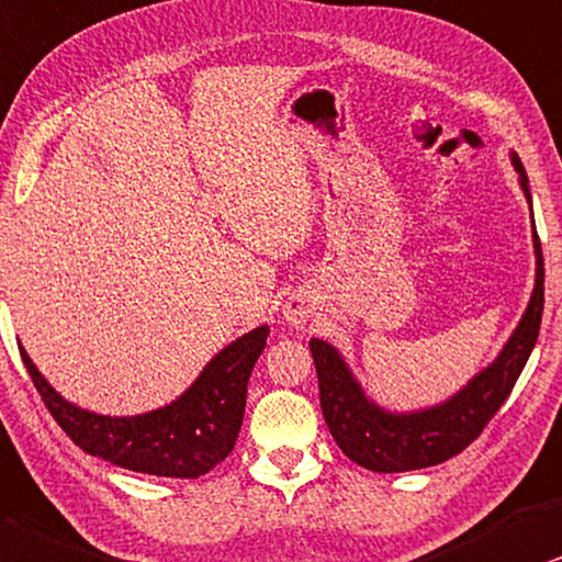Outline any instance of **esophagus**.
<instances>
[{"instance_id":"34e87169","label":"esophagus","mask_w":562,"mask_h":562,"mask_svg":"<svg viewBox=\"0 0 562 562\" xmlns=\"http://www.w3.org/2000/svg\"><path fill=\"white\" fill-rule=\"evenodd\" d=\"M308 314H311V305L305 303V301H297V297L285 305V318L293 326L305 324V318H308Z\"/></svg>"}]
</instances>
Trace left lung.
Returning <instances> with one entry per match:
<instances>
[{
    "label": "left lung",
    "instance_id": "left-lung-1",
    "mask_svg": "<svg viewBox=\"0 0 562 562\" xmlns=\"http://www.w3.org/2000/svg\"><path fill=\"white\" fill-rule=\"evenodd\" d=\"M510 162L531 204L527 170L516 153L510 155ZM531 231H535V220H531ZM535 257V293L506 347L461 392L436 407L417 412H389L379 407L355 381L342 355L324 339H311L308 347L318 373L324 420L345 457L371 472L392 474L423 470V467H436L440 461L457 457L485 430L501 404L508 400L539 337L544 308V259L537 231Z\"/></svg>",
    "mask_w": 562,
    "mask_h": 562
}]
</instances>
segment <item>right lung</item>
I'll return each instance as SVG.
<instances>
[{"label":"right lung","instance_id":"right-lung-1","mask_svg":"<svg viewBox=\"0 0 562 562\" xmlns=\"http://www.w3.org/2000/svg\"><path fill=\"white\" fill-rule=\"evenodd\" d=\"M267 326L238 337L204 366L199 379L166 407L132 417L95 415L67 402L20 347L41 400L82 451L124 470L194 480L217 467L236 446L246 409L248 375L267 345Z\"/></svg>","mask_w":562,"mask_h":562}]
</instances>
